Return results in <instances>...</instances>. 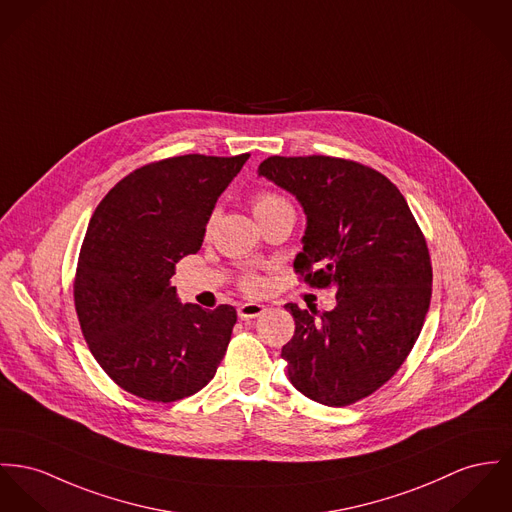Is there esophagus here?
Returning a JSON list of instances; mask_svg holds the SVG:
<instances>
[{
    "instance_id": "34e87169",
    "label": "esophagus",
    "mask_w": 512,
    "mask_h": 512,
    "mask_svg": "<svg viewBox=\"0 0 512 512\" xmlns=\"http://www.w3.org/2000/svg\"><path fill=\"white\" fill-rule=\"evenodd\" d=\"M263 312H265V306L257 304V302H245L237 308V315L241 319H253V317H259Z\"/></svg>"
}]
</instances>
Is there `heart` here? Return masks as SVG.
Wrapping results in <instances>:
<instances>
[{
	"label": "heart",
	"instance_id": "heart-1",
	"mask_svg": "<svg viewBox=\"0 0 512 512\" xmlns=\"http://www.w3.org/2000/svg\"><path fill=\"white\" fill-rule=\"evenodd\" d=\"M282 208H292V206L288 204V200L273 195V193H259L257 197L253 198V214L257 220H261L269 214H275L276 210H282ZM243 286L251 292H257V290H261L263 282L257 276H247L243 280Z\"/></svg>",
	"mask_w": 512,
	"mask_h": 512
}]
</instances>
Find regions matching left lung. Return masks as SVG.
<instances>
[{"mask_svg":"<svg viewBox=\"0 0 512 512\" xmlns=\"http://www.w3.org/2000/svg\"><path fill=\"white\" fill-rule=\"evenodd\" d=\"M257 173L304 208L296 273L337 288L331 312L284 306L296 323L280 353L288 380L317 403L351 405L394 376L423 329L433 290L427 241L399 189L366 165L273 156Z\"/></svg>","mask_w":512,"mask_h":512,"instance_id":"left-lung-1","label":"left lung"}]
</instances>
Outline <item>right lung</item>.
<instances>
[{
  "label": "right lung",
  "mask_w": 512,
  "mask_h": 512,
  "mask_svg": "<svg viewBox=\"0 0 512 512\" xmlns=\"http://www.w3.org/2000/svg\"><path fill=\"white\" fill-rule=\"evenodd\" d=\"M247 159L191 154L150 163L95 208L74 300L89 351L122 390L171 403L214 378L236 310L181 304L171 276L200 249L218 197Z\"/></svg>",
  "instance_id": "1"
}]
</instances>
